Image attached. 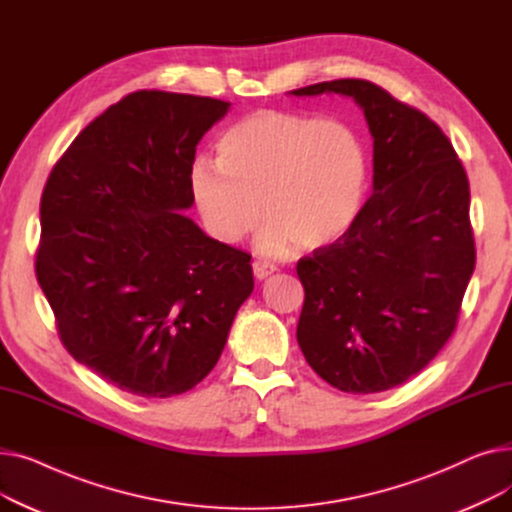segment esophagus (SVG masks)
I'll list each match as a JSON object with an SVG mask.
<instances>
[{
  "label": "esophagus",
  "instance_id": "34e87169",
  "mask_svg": "<svg viewBox=\"0 0 512 512\" xmlns=\"http://www.w3.org/2000/svg\"><path fill=\"white\" fill-rule=\"evenodd\" d=\"M276 270H278V267L270 261H261V259L253 261V274H255L257 280H265L267 276H272Z\"/></svg>",
  "mask_w": 512,
  "mask_h": 512
}]
</instances>
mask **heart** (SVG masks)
I'll list each match as a JSON object with an SVG mask.
<instances>
[{"label": "heart", "instance_id": "1", "mask_svg": "<svg viewBox=\"0 0 512 512\" xmlns=\"http://www.w3.org/2000/svg\"><path fill=\"white\" fill-rule=\"evenodd\" d=\"M215 153L218 164L193 161L188 188L205 230L220 242L253 230L263 201L261 253L319 249L351 228L363 205L369 157L346 122L259 110L226 128Z\"/></svg>", "mask_w": 512, "mask_h": 512}]
</instances>
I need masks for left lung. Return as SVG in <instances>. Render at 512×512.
<instances>
[{"label": "left lung", "mask_w": 512, "mask_h": 512, "mask_svg": "<svg viewBox=\"0 0 512 512\" xmlns=\"http://www.w3.org/2000/svg\"><path fill=\"white\" fill-rule=\"evenodd\" d=\"M353 97L373 137V195L353 226L297 263V340L330 386L384 392L452 336L475 270L469 178L442 128L361 78L294 89Z\"/></svg>", "instance_id": "left-lung-1"}]
</instances>
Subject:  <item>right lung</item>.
<instances>
[{
  "instance_id": "1",
  "label": "right lung",
  "mask_w": 512,
  "mask_h": 512,
  "mask_svg": "<svg viewBox=\"0 0 512 512\" xmlns=\"http://www.w3.org/2000/svg\"><path fill=\"white\" fill-rule=\"evenodd\" d=\"M228 107L134 91L78 134L45 182L39 286L66 351L124 392L195 388L253 292L251 255L180 213L193 205L197 145Z\"/></svg>"
}]
</instances>
